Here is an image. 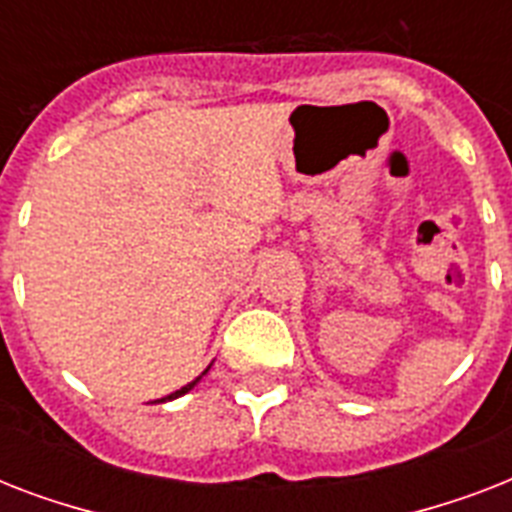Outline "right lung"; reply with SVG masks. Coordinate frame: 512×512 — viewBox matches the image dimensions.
<instances>
[{
	"mask_svg": "<svg viewBox=\"0 0 512 512\" xmlns=\"http://www.w3.org/2000/svg\"><path fill=\"white\" fill-rule=\"evenodd\" d=\"M199 380H201V377H196V380H193V382H188V385H185V388L175 390V393H170V396H167V398H162V401H170V398H177V396H183V393H188V390H191V388H193V385H196V382H199Z\"/></svg>",
	"mask_w": 512,
	"mask_h": 512,
	"instance_id": "obj_1",
	"label": "right lung"
}]
</instances>
